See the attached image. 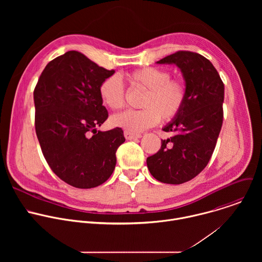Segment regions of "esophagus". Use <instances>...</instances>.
<instances>
[{
	"mask_svg": "<svg viewBox=\"0 0 262 262\" xmlns=\"http://www.w3.org/2000/svg\"><path fill=\"white\" fill-rule=\"evenodd\" d=\"M124 137L126 140H136V139H140L142 137L141 134H133L130 132L124 130Z\"/></svg>",
	"mask_w": 262,
	"mask_h": 262,
	"instance_id": "34e87169",
	"label": "esophagus"
}]
</instances>
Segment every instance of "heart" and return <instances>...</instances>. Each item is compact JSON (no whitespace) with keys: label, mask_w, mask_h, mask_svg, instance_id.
<instances>
[{"label":"heart","mask_w":262,"mask_h":262,"mask_svg":"<svg viewBox=\"0 0 262 262\" xmlns=\"http://www.w3.org/2000/svg\"><path fill=\"white\" fill-rule=\"evenodd\" d=\"M136 87L147 90L143 100V110L125 111L112 117L113 125L133 134L141 133L157 125L161 117L165 120L174 118L185 100V88L177 80H171L170 73L158 67H145L133 71L127 76ZM102 102L112 110L123 107L125 102L124 86L118 76H111L99 86Z\"/></svg>","instance_id":"heart-1"}]
</instances>
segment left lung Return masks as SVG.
<instances>
[{
    "label": "left lung",
    "mask_w": 262,
    "mask_h": 262,
    "mask_svg": "<svg viewBox=\"0 0 262 262\" xmlns=\"http://www.w3.org/2000/svg\"><path fill=\"white\" fill-rule=\"evenodd\" d=\"M158 64H175L181 71L185 100L163 130L159 152L147 158L149 172L159 181L180 184L197 176L208 164L223 123L224 84L214 66L200 54L180 51Z\"/></svg>",
    "instance_id": "left-lung-1"
}]
</instances>
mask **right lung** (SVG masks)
<instances>
[{"mask_svg": "<svg viewBox=\"0 0 262 262\" xmlns=\"http://www.w3.org/2000/svg\"><path fill=\"white\" fill-rule=\"evenodd\" d=\"M114 73L69 51L46 66L35 87V129L42 154L53 172L74 188L106 181L125 141L120 127L97 130L107 118L99 86Z\"/></svg>", "mask_w": 262, "mask_h": 262, "instance_id": "obj_1", "label": "right lung"}]
</instances>
